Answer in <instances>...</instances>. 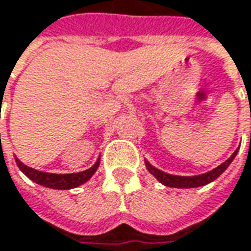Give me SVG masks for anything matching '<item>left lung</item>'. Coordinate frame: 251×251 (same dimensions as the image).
Instances as JSON below:
<instances>
[{
    "instance_id": "left-lung-1",
    "label": "left lung",
    "mask_w": 251,
    "mask_h": 251,
    "mask_svg": "<svg viewBox=\"0 0 251 251\" xmlns=\"http://www.w3.org/2000/svg\"><path fill=\"white\" fill-rule=\"evenodd\" d=\"M237 151H234L233 154L230 157L227 158L225 163H222L219 167L213 169L212 171L209 173H205V174H201V176H194V177H180V176H171V174H166L160 170L154 169L153 166H150L149 163H146L147 170L157 178L160 182H163L164 185L167 187H176V188H194V187H201V185H205L211 181L216 180L225 170L227 169V166L232 163V160L236 156Z\"/></svg>"
}]
</instances>
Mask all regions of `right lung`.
<instances>
[{
    "label": "right lung",
    "mask_w": 251,
    "mask_h": 251,
    "mask_svg": "<svg viewBox=\"0 0 251 251\" xmlns=\"http://www.w3.org/2000/svg\"><path fill=\"white\" fill-rule=\"evenodd\" d=\"M17 164L19 170L29 177L32 181L38 182L40 185L49 187V188H56V190H70L74 187H78L88 181L97 171L100 161H97L91 169L85 170L82 173H75V174H50V173H42L35 169H30L21 163L17 158Z\"/></svg>",
    "instance_id": "1"
}]
</instances>
